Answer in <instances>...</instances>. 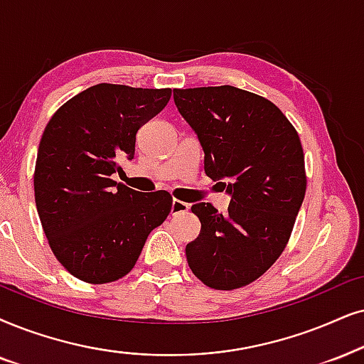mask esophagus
I'll use <instances>...</instances> for the list:
<instances>
[{
  "instance_id": "obj_1",
  "label": "esophagus",
  "mask_w": 364,
  "mask_h": 364,
  "mask_svg": "<svg viewBox=\"0 0 364 364\" xmlns=\"http://www.w3.org/2000/svg\"><path fill=\"white\" fill-rule=\"evenodd\" d=\"M188 210H190V205L185 203V201H181V200H173V205H171V215H181V213H186Z\"/></svg>"
}]
</instances>
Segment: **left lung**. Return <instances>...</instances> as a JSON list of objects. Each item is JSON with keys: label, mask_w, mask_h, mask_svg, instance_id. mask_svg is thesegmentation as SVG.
Wrapping results in <instances>:
<instances>
[{"label": "left lung", "mask_w": 364, "mask_h": 364, "mask_svg": "<svg viewBox=\"0 0 364 364\" xmlns=\"http://www.w3.org/2000/svg\"><path fill=\"white\" fill-rule=\"evenodd\" d=\"M174 104L205 151V173L232 196L228 213L211 203L186 245L193 274L216 291H233L265 274L291 238L306 195L304 151L277 105L232 85L174 89Z\"/></svg>", "instance_id": "1"}]
</instances>
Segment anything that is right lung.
<instances>
[{
  "instance_id": "right-lung-1",
  "label": "right lung",
  "mask_w": 364,
  "mask_h": 364,
  "mask_svg": "<svg viewBox=\"0 0 364 364\" xmlns=\"http://www.w3.org/2000/svg\"><path fill=\"white\" fill-rule=\"evenodd\" d=\"M171 89L97 84L67 100L41 136L35 203L57 260L89 284L122 279L151 230L171 211L168 191L139 193L112 179L132 159L142 124L166 107Z\"/></svg>"
}]
</instances>
